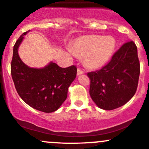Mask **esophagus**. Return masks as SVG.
<instances>
[{
  "instance_id": "1",
  "label": "esophagus",
  "mask_w": 149,
  "mask_h": 149,
  "mask_svg": "<svg viewBox=\"0 0 149 149\" xmlns=\"http://www.w3.org/2000/svg\"><path fill=\"white\" fill-rule=\"evenodd\" d=\"M83 73H84V72L83 70H81V69H78V70H77V76L81 75V74H83Z\"/></svg>"
}]
</instances>
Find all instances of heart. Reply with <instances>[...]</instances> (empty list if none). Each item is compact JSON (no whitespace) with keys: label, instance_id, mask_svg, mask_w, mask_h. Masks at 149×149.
<instances>
[{"label":"heart","instance_id":"obj_1","mask_svg":"<svg viewBox=\"0 0 149 149\" xmlns=\"http://www.w3.org/2000/svg\"><path fill=\"white\" fill-rule=\"evenodd\" d=\"M116 45L113 36L89 35L75 40L71 50L76 55L84 57V64L88 68H100L109 61Z\"/></svg>","mask_w":149,"mask_h":149}]
</instances>
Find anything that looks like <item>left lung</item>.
<instances>
[{
	"mask_svg": "<svg viewBox=\"0 0 149 149\" xmlns=\"http://www.w3.org/2000/svg\"><path fill=\"white\" fill-rule=\"evenodd\" d=\"M87 75L90 79L89 95L100 108L110 111L126 104L135 94L139 79L140 63L135 43L124 44L106 65Z\"/></svg>",
	"mask_w": 149,
	"mask_h": 149,
	"instance_id": "8db88e82",
	"label": "left lung"
}]
</instances>
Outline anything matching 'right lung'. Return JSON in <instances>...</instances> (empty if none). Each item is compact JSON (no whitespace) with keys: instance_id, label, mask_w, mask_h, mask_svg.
<instances>
[{"instance_id":"obj_1","label":"right lung","mask_w":149,"mask_h":149,"mask_svg":"<svg viewBox=\"0 0 149 149\" xmlns=\"http://www.w3.org/2000/svg\"><path fill=\"white\" fill-rule=\"evenodd\" d=\"M29 31L21 35L14 46L11 76L17 93L24 102L38 111L52 113L67 98L68 87L76 79L77 68L74 65L63 68L53 62L41 68L24 64L18 49Z\"/></svg>"}]
</instances>
